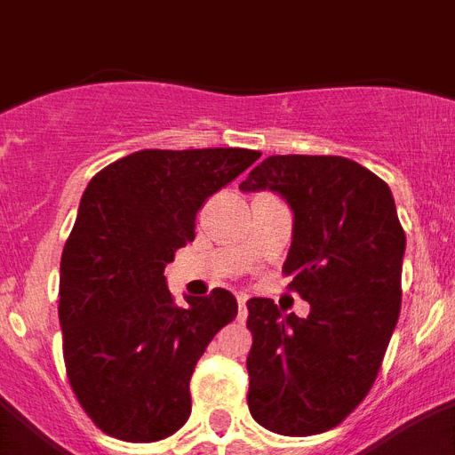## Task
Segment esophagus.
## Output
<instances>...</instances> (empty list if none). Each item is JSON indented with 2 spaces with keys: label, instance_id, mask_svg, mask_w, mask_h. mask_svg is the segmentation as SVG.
<instances>
[{
  "label": "esophagus",
  "instance_id": "esophagus-1",
  "mask_svg": "<svg viewBox=\"0 0 455 455\" xmlns=\"http://www.w3.org/2000/svg\"><path fill=\"white\" fill-rule=\"evenodd\" d=\"M238 319L240 322H245L247 319V296L245 293H240L238 296Z\"/></svg>",
  "mask_w": 455,
  "mask_h": 455
}]
</instances>
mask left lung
<instances>
[{
	"mask_svg": "<svg viewBox=\"0 0 455 455\" xmlns=\"http://www.w3.org/2000/svg\"><path fill=\"white\" fill-rule=\"evenodd\" d=\"M293 212L284 273L310 315L247 300L251 416L307 437L335 428L368 395L400 315L404 231L388 185L345 156L275 155L240 182Z\"/></svg>",
	"mask_w": 455,
	"mask_h": 455,
	"instance_id": "left-lung-1",
	"label": "left lung"
}]
</instances>
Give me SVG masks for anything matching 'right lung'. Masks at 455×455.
Wrapping results in <instances>:
<instances>
[{
    "label": "right lung",
    "instance_id": "obj_1",
    "mask_svg": "<svg viewBox=\"0 0 455 455\" xmlns=\"http://www.w3.org/2000/svg\"><path fill=\"white\" fill-rule=\"evenodd\" d=\"M259 159L243 148L140 150L99 171L60 266L64 363L80 407L124 442H156L192 411L196 361L238 303L227 289L173 303L164 268L208 196Z\"/></svg>",
    "mask_w": 455,
    "mask_h": 455
}]
</instances>
